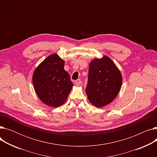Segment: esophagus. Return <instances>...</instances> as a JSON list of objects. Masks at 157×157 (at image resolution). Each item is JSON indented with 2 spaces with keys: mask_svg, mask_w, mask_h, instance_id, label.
I'll return each instance as SVG.
<instances>
[{
  "mask_svg": "<svg viewBox=\"0 0 157 157\" xmlns=\"http://www.w3.org/2000/svg\"><path fill=\"white\" fill-rule=\"evenodd\" d=\"M81 80L80 79H77L76 81H75V85H76V86H79L80 85H81Z\"/></svg>",
  "mask_w": 157,
  "mask_h": 157,
  "instance_id": "34e87169",
  "label": "esophagus"
}]
</instances>
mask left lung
Here are the masks:
<instances>
[{"label": "left lung", "mask_w": 157, "mask_h": 157, "mask_svg": "<svg viewBox=\"0 0 157 157\" xmlns=\"http://www.w3.org/2000/svg\"><path fill=\"white\" fill-rule=\"evenodd\" d=\"M121 84L120 71L109 57L104 56L90 62L86 93L93 105L102 108L111 102L118 94Z\"/></svg>", "instance_id": "1"}]
</instances>
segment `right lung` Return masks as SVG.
<instances>
[{"label":"right lung","mask_w":157,"mask_h":157,"mask_svg":"<svg viewBox=\"0 0 157 157\" xmlns=\"http://www.w3.org/2000/svg\"><path fill=\"white\" fill-rule=\"evenodd\" d=\"M63 68L64 61L57 54H52L33 74V85L37 96L44 104L54 108L65 102L73 86L69 74Z\"/></svg>","instance_id":"right-lung-1"}]
</instances>
